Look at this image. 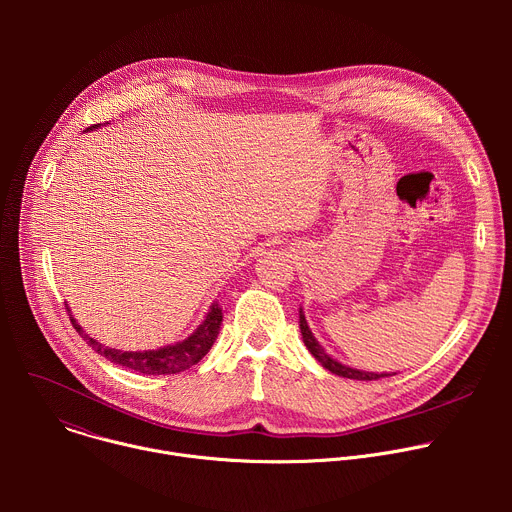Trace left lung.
<instances>
[{
    "mask_svg": "<svg viewBox=\"0 0 512 512\" xmlns=\"http://www.w3.org/2000/svg\"><path fill=\"white\" fill-rule=\"evenodd\" d=\"M300 330H302V338H304V344H306V348L312 352V356L322 364L324 369H328L330 373H334V375H338V377H346V379H356V381H377V379H381V377H389L387 373H367V371H358V369H350V367H346V364H342V362H338L336 358H332L320 344H318V340L314 338V334H312V330H310V326H308V322H306V316H304V312H302V308H300Z\"/></svg>",
    "mask_w": 512,
    "mask_h": 512,
    "instance_id": "left-lung-1",
    "label": "left lung"
}]
</instances>
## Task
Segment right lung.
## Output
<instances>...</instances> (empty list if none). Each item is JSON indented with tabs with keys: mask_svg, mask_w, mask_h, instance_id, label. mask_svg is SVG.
Instances as JSON below:
<instances>
[{
	"mask_svg": "<svg viewBox=\"0 0 512 512\" xmlns=\"http://www.w3.org/2000/svg\"><path fill=\"white\" fill-rule=\"evenodd\" d=\"M99 127H101V123L91 125L87 131H93ZM70 322H72V326H75V330L89 342V346H93V350L99 352L101 356H105L107 360L121 364V367H125V369L143 373V375H176L180 371L190 369L192 364L202 360V356L210 350V346L214 344V340L218 336V330H221L223 310H221V306H218V302H214L210 306L204 322L186 340L168 344L158 350H137V352L115 350V348L103 346L101 342H97L95 338L85 334L81 324H77V320L72 316H70Z\"/></svg>",
	"mask_w": 512,
	"mask_h": 512,
	"instance_id": "right-lung-1",
	"label": "right lung"
}]
</instances>
